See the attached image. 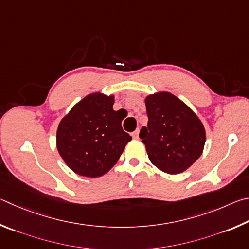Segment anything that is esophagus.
Segmentation results:
<instances>
[{"label":"esophagus","mask_w":249,"mask_h":249,"mask_svg":"<svg viewBox=\"0 0 249 249\" xmlns=\"http://www.w3.org/2000/svg\"><path fill=\"white\" fill-rule=\"evenodd\" d=\"M132 138L136 139V140H137V139H139V129L136 130L134 132H132Z\"/></svg>","instance_id":"1"}]
</instances>
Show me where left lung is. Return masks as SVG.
Segmentation results:
<instances>
[{
  "label": "left lung",
  "instance_id": "8db88e82",
  "mask_svg": "<svg viewBox=\"0 0 249 249\" xmlns=\"http://www.w3.org/2000/svg\"><path fill=\"white\" fill-rule=\"evenodd\" d=\"M149 122L140 139L151 163L171 175L188 169L202 154L206 129L188 105L169 91L145 97Z\"/></svg>",
  "mask_w": 249,
  "mask_h": 249
}]
</instances>
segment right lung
<instances>
[{
	"instance_id": "right-lung-1",
	"label": "right lung",
	"mask_w": 249,
	"mask_h": 249,
	"mask_svg": "<svg viewBox=\"0 0 249 249\" xmlns=\"http://www.w3.org/2000/svg\"><path fill=\"white\" fill-rule=\"evenodd\" d=\"M115 95H86L61 119L56 149L69 168L80 176L96 178L109 172L131 137L121 127L124 117L113 110Z\"/></svg>"
}]
</instances>
